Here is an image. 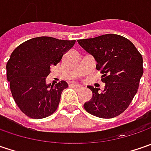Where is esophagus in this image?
<instances>
[{
  "instance_id": "esophagus-1",
  "label": "esophagus",
  "mask_w": 151,
  "mask_h": 151,
  "mask_svg": "<svg viewBox=\"0 0 151 151\" xmlns=\"http://www.w3.org/2000/svg\"><path fill=\"white\" fill-rule=\"evenodd\" d=\"M71 86H74L75 88H76V89H80V88H81V85H79L77 84V83H71Z\"/></svg>"
}]
</instances>
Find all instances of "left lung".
I'll list each match as a JSON object with an SVG mask.
<instances>
[{
  "label": "left lung",
  "instance_id": "left-lung-1",
  "mask_svg": "<svg viewBox=\"0 0 151 151\" xmlns=\"http://www.w3.org/2000/svg\"><path fill=\"white\" fill-rule=\"evenodd\" d=\"M78 44L96 61L101 70L102 92L91 86L90 101L85 102L87 113L101 119H112L124 113L138 91L143 76V58L134 44L118 34H104L77 40Z\"/></svg>",
  "mask_w": 151,
  "mask_h": 151
}]
</instances>
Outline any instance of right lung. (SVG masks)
I'll use <instances>...</instances> for the list:
<instances>
[{
	"label": "right lung",
	"mask_w": 151,
	"mask_h": 151,
	"mask_svg": "<svg viewBox=\"0 0 151 151\" xmlns=\"http://www.w3.org/2000/svg\"><path fill=\"white\" fill-rule=\"evenodd\" d=\"M76 40L38 37L17 47L6 64V76L15 102L31 119H44L55 112L66 81L47 84L50 66L56 65Z\"/></svg>",
	"instance_id": "add662e5"
}]
</instances>
